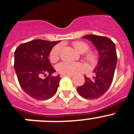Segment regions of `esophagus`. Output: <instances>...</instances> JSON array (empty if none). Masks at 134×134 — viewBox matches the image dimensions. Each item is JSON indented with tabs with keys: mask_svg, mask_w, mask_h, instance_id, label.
Returning a JSON list of instances; mask_svg holds the SVG:
<instances>
[{
	"mask_svg": "<svg viewBox=\"0 0 134 134\" xmlns=\"http://www.w3.org/2000/svg\"><path fill=\"white\" fill-rule=\"evenodd\" d=\"M65 76H67V77H72L73 76V75H68V74H67V75H64V74H62L61 75V77H65Z\"/></svg>",
	"mask_w": 134,
	"mask_h": 134,
	"instance_id": "obj_1",
	"label": "esophagus"
}]
</instances>
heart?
Listing matches in <instances>:
<instances>
[{
	"label": "heart",
	"mask_w": 134,
	"mask_h": 134,
	"mask_svg": "<svg viewBox=\"0 0 134 134\" xmlns=\"http://www.w3.org/2000/svg\"><path fill=\"white\" fill-rule=\"evenodd\" d=\"M74 47L77 51L80 53H84L88 50V46L86 43L82 41H76L74 43ZM60 47L57 46L52 50L50 54V58L52 62H56L59 58ZM92 58V56H90ZM57 69L58 73L64 75H74L80 72L84 69V65L80 63H74V62L64 61L61 62L57 66Z\"/></svg>",
	"instance_id": "obj_1"
}]
</instances>
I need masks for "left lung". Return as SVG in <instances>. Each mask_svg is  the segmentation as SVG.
Returning a JSON list of instances; mask_svg holds the SVG:
<instances>
[{"label":"left lung","instance_id":"obj_1","mask_svg":"<svg viewBox=\"0 0 134 134\" xmlns=\"http://www.w3.org/2000/svg\"><path fill=\"white\" fill-rule=\"evenodd\" d=\"M91 41L98 51L97 65L93 70V76H85V82L77 88L80 96L95 99L100 97L110 88L113 80L117 55L114 42L106 37L88 35L82 37Z\"/></svg>","mask_w":134,"mask_h":134}]
</instances>
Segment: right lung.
<instances>
[{
    "instance_id": "add662e5",
    "label": "right lung",
    "mask_w": 134,
    "mask_h": 134,
    "mask_svg": "<svg viewBox=\"0 0 134 134\" xmlns=\"http://www.w3.org/2000/svg\"><path fill=\"white\" fill-rule=\"evenodd\" d=\"M60 41L35 39L22 43L14 54V69L21 88L37 100H46L56 94L60 76H52L56 70L50 64L49 55L54 46ZM48 74L44 79L41 78Z\"/></svg>"
}]
</instances>
